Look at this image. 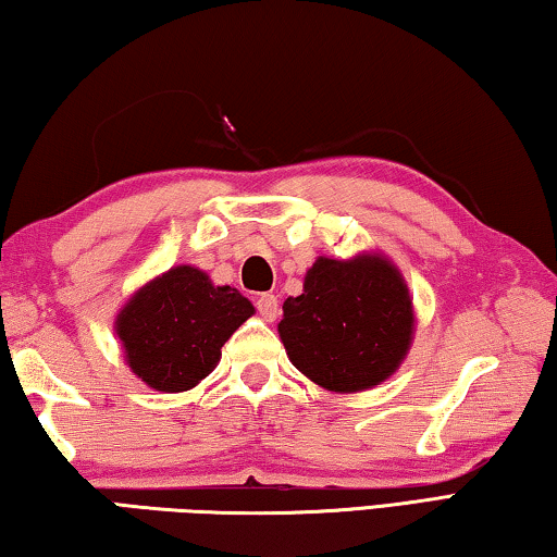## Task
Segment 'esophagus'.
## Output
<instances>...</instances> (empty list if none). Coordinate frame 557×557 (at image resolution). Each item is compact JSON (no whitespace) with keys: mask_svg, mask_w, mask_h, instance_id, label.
I'll list each match as a JSON object with an SVG mask.
<instances>
[{"mask_svg":"<svg viewBox=\"0 0 557 557\" xmlns=\"http://www.w3.org/2000/svg\"><path fill=\"white\" fill-rule=\"evenodd\" d=\"M256 307H258V312L262 314V319H268V322H275L277 314H280L277 297L275 295H268V292L256 299Z\"/></svg>","mask_w":557,"mask_h":557,"instance_id":"34e87169","label":"esophagus"}]
</instances>
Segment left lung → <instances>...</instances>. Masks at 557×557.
<instances>
[{"label":"left lung","mask_w":557,"mask_h":557,"mask_svg":"<svg viewBox=\"0 0 557 557\" xmlns=\"http://www.w3.org/2000/svg\"><path fill=\"white\" fill-rule=\"evenodd\" d=\"M414 322L398 265L381 250H361L346 260L319 256L301 295L282 305L277 334L309 381L332 393H361L400 369Z\"/></svg>","instance_id":"obj_1"}]
</instances>
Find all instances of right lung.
Wrapping results in <instances>:
<instances>
[{
    "label": "right lung",
    "mask_w": 557,
    "mask_h": 557,
    "mask_svg": "<svg viewBox=\"0 0 557 557\" xmlns=\"http://www.w3.org/2000/svg\"><path fill=\"white\" fill-rule=\"evenodd\" d=\"M256 307L231 285H213L203 270L174 265L132 292L115 317L125 363L159 393L199 385Z\"/></svg>",
    "instance_id": "1"
}]
</instances>
